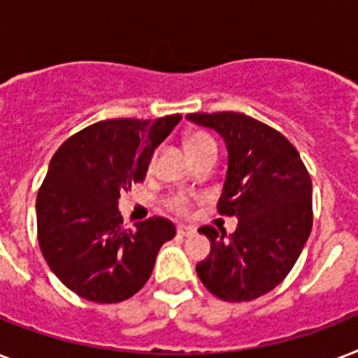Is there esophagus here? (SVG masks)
Here are the masks:
<instances>
[{
	"instance_id": "1",
	"label": "esophagus",
	"mask_w": 358,
	"mask_h": 358,
	"mask_svg": "<svg viewBox=\"0 0 358 358\" xmlns=\"http://www.w3.org/2000/svg\"><path fill=\"white\" fill-rule=\"evenodd\" d=\"M176 230H178L180 236H191L196 232L195 227H187V224H178V229Z\"/></svg>"
}]
</instances>
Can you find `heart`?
Segmentation results:
<instances>
[{"label":"heart","instance_id":"heart-1","mask_svg":"<svg viewBox=\"0 0 358 358\" xmlns=\"http://www.w3.org/2000/svg\"><path fill=\"white\" fill-rule=\"evenodd\" d=\"M206 143H212V137H208V135L204 134L191 135L189 141H187V150H189V148H195V146L206 145ZM171 206H173L174 210H178V212H184L185 206H187V199H185L184 195L174 196L173 201H171Z\"/></svg>","mask_w":358,"mask_h":358}]
</instances>
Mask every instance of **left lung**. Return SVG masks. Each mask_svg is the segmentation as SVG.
<instances>
[{"mask_svg":"<svg viewBox=\"0 0 358 358\" xmlns=\"http://www.w3.org/2000/svg\"><path fill=\"white\" fill-rule=\"evenodd\" d=\"M185 119L224 141L229 162L217 210L238 217L230 236L199 229L210 255L196 275L219 299L252 301L282 282L310 236V176L294 145L252 117L223 111Z\"/></svg>","mask_w":358,"mask_h":358,"instance_id":"obj_1","label":"left lung"}]
</instances>
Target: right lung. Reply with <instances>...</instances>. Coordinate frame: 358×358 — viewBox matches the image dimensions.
<instances>
[{"instance_id": "1", "label": "right lung", "mask_w": 358, "mask_h": 358, "mask_svg": "<svg viewBox=\"0 0 358 358\" xmlns=\"http://www.w3.org/2000/svg\"><path fill=\"white\" fill-rule=\"evenodd\" d=\"M180 120H102L52 157L36 195L38 243L55 277L83 299L119 303L137 294L162 245L176 234L163 217L124 229L119 196L146 178L154 152Z\"/></svg>"}]
</instances>
